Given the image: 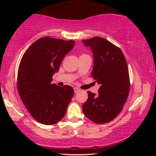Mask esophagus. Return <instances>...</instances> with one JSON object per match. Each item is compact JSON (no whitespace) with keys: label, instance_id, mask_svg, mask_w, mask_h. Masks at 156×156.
Listing matches in <instances>:
<instances>
[{"label":"esophagus","instance_id":"obj_1","mask_svg":"<svg viewBox=\"0 0 156 156\" xmlns=\"http://www.w3.org/2000/svg\"><path fill=\"white\" fill-rule=\"evenodd\" d=\"M73 89H74L75 93H78V92L80 91V89L78 88V87H74V88H73Z\"/></svg>","mask_w":156,"mask_h":156}]
</instances>
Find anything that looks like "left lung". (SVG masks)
Here are the masks:
<instances>
[{
    "mask_svg": "<svg viewBox=\"0 0 156 156\" xmlns=\"http://www.w3.org/2000/svg\"><path fill=\"white\" fill-rule=\"evenodd\" d=\"M82 42L93 52L91 77L100 85L97 96L88 91L83 113L96 123L109 122L117 117L127 100L130 88L127 63L119 47L106 39L96 36Z\"/></svg>",
    "mask_w": 156,
    "mask_h": 156,
    "instance_id": "obj_1",
    "label": "left lung"
}]
</instances>
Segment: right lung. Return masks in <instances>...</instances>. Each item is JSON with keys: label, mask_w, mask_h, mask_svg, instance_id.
I'll use <instances>...</instances> for the list:
<instances>
[{"label": "right lung", "mask_w": 156, "mask_h": 156, "mask_svg": "<svg viewBox=\"0 0 156 156\" xmlns=\"http://www.w3.org/2000/svg\"><path fill=\"white\" fill-rule=\"evenodd\" d=\"M74 43L73 41L43 37L31 44L21 58L17 77L18 94L31 116L43 125H54L62 120L73 96L72 87H61L51 81Z\"/></svg>", "instance_id": "obj_1"}]
</instances>
